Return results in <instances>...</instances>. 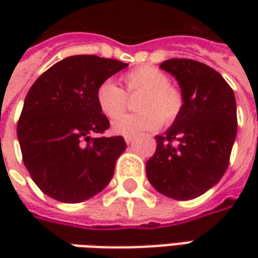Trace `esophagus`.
<instances>
[{
	"label": "esophagus",
	"instance_id": "34e87169",
	"mask_svg": "<svg viewBox=\"0 0 258 258\" xmlns=\"http://www.w3.org/2000/svg\"><path fill=\"white\" fill-rule=\"evenodd\" d=\"M124 142L127 145H132L135 142V138H132V136H126V138H124Z\"/></svg>",
	"mask_w": 258,
	"mask_h": 258
}]
</instances>
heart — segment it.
Listing matches in <instances>:
<instances>
[{"mask_svg": "<svg viewBox=\"0 0 258 258\" xmlns=\"http://www.w3.org/2000/svg\"><path fill=\"white\" fill-rule=\"evenodd\" d=\"M124 86L129 94H139L136 107L141 113H123L127 104V96L112 80H106L96 90V103L100 112L116 119L112 124L113 134L120 136H141L155 132L165 123H172L179 116L183 106L182 93L169 85V79L156 67L142 66L123 76Z\"/></svg>", "mask_w": 258, "mask_h": 258, "instance_id": "1", "label": "heart"}]
</instances>
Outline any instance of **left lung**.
<instances>
[{
	"label": "left lung",
	"instance_id": "obj_1",
	"mask_svg": "<svg viewBox=\"0 0 258 258\" xmlns=\"http://www.w3.org/2000/svg\"><path fill=\"white\" fill-rule=\"evenodd\" d=\"M181 89L183 106L146 162L155 189L173 200H192L223 178L237 136L233 89L210 66L171 58L159 66Z\"/></svg>",
	"mask_w": 258,
	"mask_h": 258
}]
</instances>
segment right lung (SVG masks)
I'll return each instance as SVG.
<instances>
[{
  "label": "right lung",
  "instance_id": "1",
  "mask_svg": "<svg viewBox=\"0 0 258 258\" xmlns=\"http://www.w3.org/2000/svg\"><path fill=\"white\" fill-rule=\"evenodd\" d=\"M127 64L97 55H70L40 76L25 96L17 136L35 185L60 203L103 191L126 149L122 136L93 138L109 127L96 90Z\"/></svg>",
  "mask_w": 258,
  "mask_h": 258
}]
</instances>
